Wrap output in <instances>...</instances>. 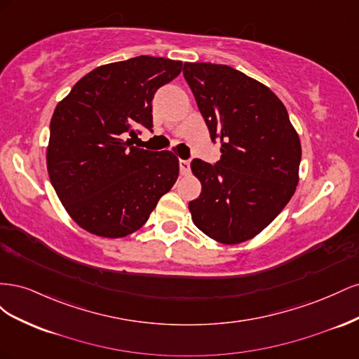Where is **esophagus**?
Instances as JSON below:
<instances>
[{"instance_id":"34e87169","label":"esophagus","mask_w":359,"mask_h":359,"mask_svg":"<svg viewBox=\"0 0 359 359\" xmlns=\"http://www.w3.org/2000/svg\"><path fill=\"white\" fill-rule=\"evenodd\" d=\"M180 170H181V175H187V173L190 172V161L180 160Z\"/></svg>"}]
</instances>
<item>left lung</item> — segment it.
I'll use <instances>...</instances> for the list:
<instances>
[{"label":"left lung","mask_w":359,"mask_h":359,"mask_svg":"<svg viewBox=\"0 0 359 359\" xmlns=\"http://www.w3.org/2000/svg\"><path fill=\"white\" fill-rule=\"evenodd\" d=\"M222 158H199L191 172L202 184L189 203L191 220L222 244L262 232L285 208L299 181L301 142L285 104L266 85L223 64L186 62L182 70Z\"/></svg>","instance_id":"1"}]
</instances>
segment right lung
<instances>
[{
    "mask_svg": "<svg viewBox=\"0 0 359 359\" xmlns=\"http://www.w3.org/2000/svg\"><path fill=\"white\" fill-rule=\"evenodd\" d=\"M182 62L140 55L85 74L57 104L46 149L48 173L70 219L83 231L123 238L149 219L180 175L172 151L132 147L136 126L153 127L156 91Z\"/></svg>",
    "mask_w": 359,
    "mask_h": 359,
    "instance_id": "obj_1",
    "label": "right lung"
}]
</instances>
